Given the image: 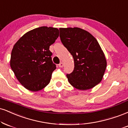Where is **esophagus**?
<instances>
[{
  "label": "esophagus",
  "mask_w": 128,
  "mask_h": 128,
  "mask_svg": "<svg viewBox=\"0 0 128 128\" xmlns=\"http://www.w3.org/2000/svg\"><path fill=\"white\" fill-rule=\"evenodd\" d=\"M58 67H60V68H62V67H64V63H63V62L60 63L59 65H58Z\"/></svg>",
  "instance_id": "obj_1"
}]
</instances>
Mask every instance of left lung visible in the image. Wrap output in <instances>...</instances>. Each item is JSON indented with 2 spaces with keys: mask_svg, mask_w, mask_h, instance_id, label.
I'll return each instance as SVG.
<instances>
[{
  "mask_svg": "<svg viewBox=\"0 0 128 128\" xmlns=\"http://www.w3.org/2000/svg\"><path fill=\"white\" fill-rule=\"evenodd\" d=\"M61 42L73 57L74 67L67 74L68 82L75 88L87 90L101 82L107 67V60L98 41L83 29L60 28Z\"/></svg>",
  "mask_w": 128,
  "mask_h": 128,
  "instance_id": "8db88e82",
  "label": "left lung"
}]
</instances>
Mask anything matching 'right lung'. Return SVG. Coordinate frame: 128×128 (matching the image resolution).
Here are the masks:
<instances>
[{"mask_svg":"<svg viewBox=\"0 0 128 128\" xmlns=\"http://www.w3.org/2000/svg\"><path fill=\"white\" fill-rule=\"evenodd\" d=\"M59 36L54 27H40L24 34L12 50L10 66L20 83L30 91L36 92L50 82L56 69L49 46Z\"/></svg>","mask_w":128,"mask_h":128,"instance_id":"right-lung-1","label":"right lung"}]
</instances>
